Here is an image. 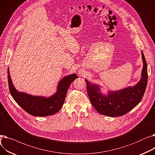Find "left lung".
I'll return each mask as SVG.
<instances>
[{"mask_svg": "<svg viewBox=\"0 0 155 155\" xmlns=\"http://www.w3.org/2000/svg\"><path fill=\"white\" fill-rule=\"evenodd\" d=\"M143 67L141 78L135 85L117 91L101 92V86L91 84L85 80L87 94L96 110L101 114L109 117H119L127 114L139 104L144 94L148 82V69L144 54L141 51Z\"/></svg>", "mask_w": 155, "mask_h": 155, "instance_id": "1", "label": "left lung"}]
</instances>
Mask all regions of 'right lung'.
Wrapping results in <instances>:
<instances>
[{"mask_svg":"<svg viewBox=\"0 0 155 155\" xmlns=\"http://www.w3.org/2000/svg\"><path fill=\"white\" fill-rule=\"evenodd\" d=\"M7 78L11 94L14 101L24 110L34 116H48L54 114L61 108L71 83L78 78L76 74L64 77L57 85V91L53 95L45 97L35 96L17 91L14 86L7 70Z\"/></svg>","mask_w":155,"mask_h":155,"instance_id":"right-lung-1","label":"right lung"}]
</instances>
